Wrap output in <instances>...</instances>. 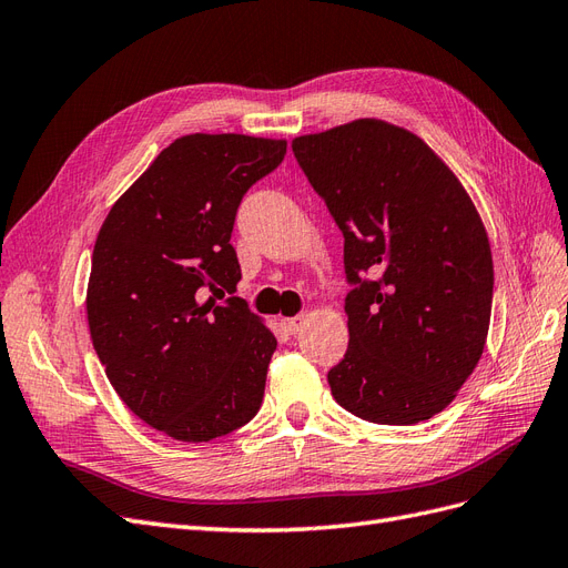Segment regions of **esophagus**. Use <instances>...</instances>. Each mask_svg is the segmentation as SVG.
<instances>
[{
  "label": "esophagus",
  "mask_w": 568,
  "mask_h": 568,
  "mask_svg": "<svg viewBox=\"0 0 568 568\" xmlns=\"http://www.w3.org/2000/svg\"><path fill=\"white\" fill-rule=\"evenodd\" d=\"M307 322V315H296V317H288V320H284L282 322V326H284V332L286 334H298L301 329H303V324Z\"/></svg>",
  "instance_id": "1"
}]
</instances>
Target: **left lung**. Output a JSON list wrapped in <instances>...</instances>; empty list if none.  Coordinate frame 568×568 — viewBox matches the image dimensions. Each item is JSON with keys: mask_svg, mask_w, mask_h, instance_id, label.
<instances>
[{"mask_svg": "<svg viewBox=\"0 0 568 568\" xmlns=\"http://www.w3.org/2000/svg\"><path fill=\"white\" fill-rule=\"evenodd\" d=\"M291 149L343 232L355 284L332 395L374 424L432 419L488 338L493 255L474 201L432 146L386 120L303 134Z\"/></svg>", "mask_w": 568, "mask_h": 568, "instance_id": "8db88e82", "label": "left lung"}]
</instances>
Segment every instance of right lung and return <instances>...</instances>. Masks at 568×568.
<instances>
[{
	"instance_id": "add662e5",
	"label": "right lung",
	"mask_w": 568,
	"mask_h": 568,
	"mask_svg": "<svg viewBox=\"0 0 568 568\" xmlns=\"http://www.w3.org/2000/svg\"><path fill=\"white\" fill-rule=\"evenodd\" d=\"M284 153L286 140L184 134L97 234L92 346L120 400L175 440L209 443L261 409L277 338L246 301L225 298L242 280L230 239L248 186Z\"/></svg>"
}]
</instances>
